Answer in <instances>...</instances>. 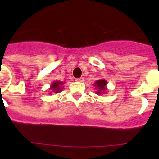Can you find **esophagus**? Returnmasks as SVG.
I'll return each mask as SVG.
<instances>
[{"label": "esophagus", "instance_id": "obj_1", "mask_svg": "<svg viewBox=\"0 0 159 159\" xmlns=\"http://www.w3.org/2000/svg\"><path fill=\"white\" fill-rule=\"evenodd\" d=\"M75 81H76V82H84V77H80V78L75 79Z\"/></svg>", "mask_w": 159, "mask_h": 159}]
</instances>
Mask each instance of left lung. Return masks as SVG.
I'll return each mask as SVG.
<instances>
[{"label": "left lung", "mask_w": 159, "mask_h": 159, "mask_svg": "<svg viewBox=\"0 0 159 159\" xmlns=\"http://www.w3.org/2000/svg\"><path fill=\"white\" fill-rule=\"evenodd\" d=\"M107 82L104 79H100V80H98L95 81V84H94V86L96 89L97 95H99L107 93V92L108 91L107 88Z\"/></svg>", "instance_id": "8db88e82"}]
</instances>
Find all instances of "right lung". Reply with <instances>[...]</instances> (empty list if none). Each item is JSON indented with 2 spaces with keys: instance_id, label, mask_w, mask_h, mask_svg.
I'll return each instance as SVG.
<instances>
[{
  "instance_id": "right-lung-1",
  "label": "right lung",
  "mask_w": 159,
  "mask_h": 159,
  "mask_svg": "<svg viewBox=\"0 0 159 159\" xmlns=\"http://www.w3.org/2000/svg\"><path fill=\"white\" fill-rule=\"evenodd\" d=\"M64 83L61 82V81H54L52 82V84H51V86H50V88L49 90L51 91L52 92H49L50 95H52V93H60L61 91L63 90V85H64Z\"/></svg>"
}]
</instances>
